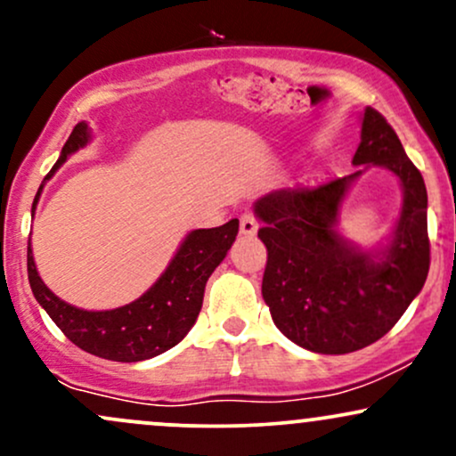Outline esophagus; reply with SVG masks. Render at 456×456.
<instances>
[{"mask_svg":"<svg viewBox=\"0 0 456 456\" xmlns=\"http://www.w3.org/2000/svg\"><path fill=\"white\" fill-rule=\"evenodd\" d=\"M257 229L259 223L253 214H242V216H240V233L246 235V238H253V235L257 233Z\"/></svg>","mask_w":456,"mask_h":456,"instance_id":"esophagus-1","label":"esophagus"}]
</instances>
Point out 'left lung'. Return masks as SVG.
Listing matches in <instances>:
<instances>
[{
    "instance_id": "left-lung-1",
    "label": "left lung",
    "mask_w": 456,
    "mask_h": 456,
    "mask_svg": "<svg viewBox=\"0 0 456 456\" xmlns=\"http://www.w3.org/2000/svg\"><path fill=\"white\" fill-rule=\"evenodd\" d=\"M352 162L386 167L401 182V216L386 248L362 250L337 229L343 199L362 171L317 188H282L255 203L268 248L261 294L276 328L315 354H349L379 341L420 294L431 264L425 180L370 107Z\"/></svg>"
}]
</instances>
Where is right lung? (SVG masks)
I'll use <instances>...</instances> for the list:
<instances>
[{"mask_svg": "<svg viewBox=\"0 0 456 456\" xmlns=\"http://www.w3.org/2000/svg\"><path fill=\"white\" fill-rule=\"evenodd\" d=\"M87 141L90 128L86 122H78L45 180L64 165L68 156L87 145ZM43 186L34 199L31 212L36 210ZM238 227V218H232L221 227L195 229L188 233L160 279L137 300L113 311H83L60 300L38 276L29 244L28 276L31 291L55 326L83 352L115 362H141L175 347L195 326L206 282L232 248Z\"/></svg>", "mask_w": 456, "mask_h": 456, "instance_id": "add662e5", "label": "right lung"}]
</instances>
